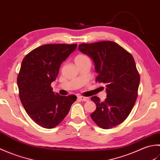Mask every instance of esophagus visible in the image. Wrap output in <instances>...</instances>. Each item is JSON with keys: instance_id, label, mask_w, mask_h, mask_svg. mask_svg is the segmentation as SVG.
Segmentation results:
<instances>
[{"instance_id": "obj_1", "label": "esophagus", "mask_w": 160, "mask_h": 160, "mask_svg": "<svg viewBox=\"0 0 160 160\" xmlns=\"http://www.w3.org/2000/svg\"><path fill=\"white\" fill-rule=\"evenodd\" d=\"M78 99H80L82 101H89V98L88 97H84L82 96H78Z\"/></svg>"}]
</instances>
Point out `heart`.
Returning <instances> with one entry per match:
<instances>
[{
	"label": "heart",
	"instance_id": "heart-1",
	"mask_svg": "<svg viewBox=\"0 0 160 160\" xmlns=\"http://www.w3.org/2000/svg\"><path fill=\"white\" fill-rule=\"evenodd\" d=\"M87 62H91V60L89 56H87L86 54L79 53L75 58V62H76V64H80Z\"/></svg>",
	"mask_w": 160,
	"mask_h": 160
}]
</instances>
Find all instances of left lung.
Returning a JSON list of instances; mask_svg holds the SVG:
<instances>
[{
    "label": "left lung",
    "mask_w": 160,
    "mask_h": 160,
    "mask_svg": "<svg viewBox=\"0 0 160 160\" xmlns=\"http://www.w3.org/2000/svg\"><path fill=\"white\" fill-rule=\"evenodd\" d=\"M78 49L93 60L96 82L107 87L104 102L97 96L91 98L96 104L91 118L102 128L116 127L128 116L138 97L140 77L133 57L113 41L82 43Z\"/></svg>",
    "instance_id": "left-lung-1"
}]
</instances>
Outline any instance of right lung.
<instances>
[{"label": "right lung", "mask_w": 160, "mask_h": 160, "mask_svg": "<svg viewBox=\"0 0 160 160\" xmlns=\"http://www.w3.org/2000/svg\"><path fill=\"white\" fill-rule=\"evenodd\" d=\"M76 47V44L44 45L22 60L17 78L20 99L29 116L43 128L58 125L77 99L74 95L55 93L51 87L58 75L60 64Z\"/></svg>", "instance_id": "obj_1"}]
</instances>
